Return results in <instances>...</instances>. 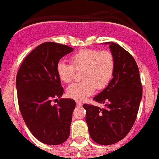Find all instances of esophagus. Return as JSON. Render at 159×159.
Listing matches in <instances>:
<instances>
[{
    "label": "esophagus",
    "instance_id": "obj_1",
    "mask_svg": "<svg viewBox=\"0 0 159 159\" xmlns=\"http://www.w3.org/2000/svg\"><path fill=\"white\" fill-rule=\"evenodd\" d=\"M82 105H83V102H80V101L76 102V106L77 107H81Z\"/></svg>",
    "mask_w": 159,
    "mask_h": 159
}]
</instances>
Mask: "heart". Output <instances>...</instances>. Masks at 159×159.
Instances as JSON below:
<instances>
[{
	"label": "heart",
	"instance_id": "b5f03b06",
	"mask_svg": "<svg viewBox=\"0 0 159 159\" xmlns=\"http://www.w3.org/2000/svg\"><path fill=\"white\" fill-rule=\"evenodd\" d=\"M71 64L60 61L57 66V73L63 83H70L77 70H82V82L73 84L67 88L68 97L83 101L95 92L96 89H102L113 77L115 58L111 51L93 48L83 49L70 57Z\"/></svg>",
	"mask_w": 159,
	"mask_h": 159
}]
</instances>
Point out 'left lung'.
Wrapping results in <instances>:
<instances>
[{
	"label": "left lung",
	"mask_w": 159,
	"mask_h": 159,
	"mask_svg": "<svg viewBox=\"0 0 159 159\" xmlns=\"http://www.w3.org/2000/svg\"><path fill=\"white\" fill-rule=\"evenodd\" d=\"M115 58L113 78L93 98L105 107L84 104L90 137L102 145L120 141L134 125L142 98L139 71L134 57L122 47L107 43Z\"/></svg>",
	"instance_id": "8db88e82"
}]
</instances>
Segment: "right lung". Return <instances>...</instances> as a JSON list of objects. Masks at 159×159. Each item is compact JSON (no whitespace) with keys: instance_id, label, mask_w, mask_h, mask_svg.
Here are the masks:
<instances>
[{"instance_id":"right-lung-1","label":"right lung","mask_w":159,"mask_h":159,"mask_svg":"<svg viewBox=\"0 0 159 159\" xmlns=\"http://www.w3.org/2000/svg\"><path fill=\"white\" fill-rule=\"evenodd\" d=\"M71 52L66 45L43 43L25 57L16 76L19 107L25 124L36 139L48 145L64 143L70 132L75 100L61 98L54 105L52 101L64 92L57 63Z\"/></svg>"}]
</instances>
